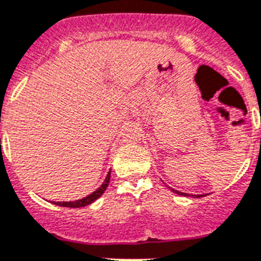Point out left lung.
Returning a JSON list of instances; mask_svg holds the SVG:
<instances>
[{
    "mask_svg": "<svg viewBox=\"0 0 261 261\" xmlns=\"http://www.w3.org/2000/svg\"><path fill=\"white\" fill-rule=\"evenodd\" d=\"M172 191H173V192H174V193H177V195H182V196H187V193L178 192V191H174V189H172ZM199 196H201V195H199Z\"/></svg>",
    "mask_w": 261,
    "mask_h": 261,
    "instance_id": "8db88e82",
    "label": "left lung"
}]
</instances>
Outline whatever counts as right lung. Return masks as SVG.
I'll use <instances>...</instances> for the list:
<instances>
[{"instance_id": "right-lung-1", "label": "right lung", "mask_w": 261, "mask_h": 261, "mask_svg": "<svg viewBox=\"0 0 261 261\" xmlns=\"http://www.w3.org/2000/svg\"><path fill=\"white\" fill-rule=\"evenodd\" d=\"M109 180H111V172L108 173L107 178H105V181L102 182V185H101L100 188L96 189L92 195L87 196V197H84V199L81 200H77V201H72V203H56L57 205L60 206H69V208H80V206H85V205H89V204H92L94 201V200H97L98 197H100L102 193L105 192V189H107L108 184H109Z\"/></svg>"}]
</instances>
